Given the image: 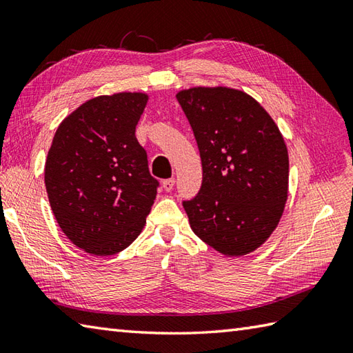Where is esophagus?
<instances>
[{"mask_svg": "<svg viewBox=\"0 0 353 353\" xmlns=\"http://www.w3.org/2000/svg\"><path fill=\"white\" fill-rule=\"evenodd\" d=\"M162 188L167 192H170L172 188H174V179H167V181H163Z\"/></svg>", "mask_w": 353, "mask_h": 353, "instance_id": "obj_1", "label": "esophagus"}]
</instances>
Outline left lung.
Returning <instances> with one entry per match:
<instances>
[{"mask_svg":"<svg viewBox=\"0 0 353 353\" xmlns=\"http://www.w3.org/2000/svg\"><path fill=\"white\" fill-rule=\"evenodd\" d=\"M197 141L203 182L183 201L194 234L226 256L264 244L288 199V148L261 104L239 89L196 86L176 94Z\"/></svg>","mask_w":353,"mask_h":353,"instance_id":"left-lung-1","label":"left lung"}]
</instances>
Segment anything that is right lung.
I'll use <instances>...</instances> for the list:
<instances>
[{
	"instance_id": "1",
	"label": "right lung",
	"mask_w": 353,
	"mask_h": 353,
	"mask_svg": "<svg viewBox=\"0 0 353 353\" xmlns=\"http://www.w3.org/2000/svg\"><path fill=\"white\" fill-rule=\"evenodd\" d=\"M145 92L85 101L59 124L45 161V188L63 234L83 252L110 256L145 226L156 199L147 153L134 137Z\"/></svg>"
}]
</instances>
